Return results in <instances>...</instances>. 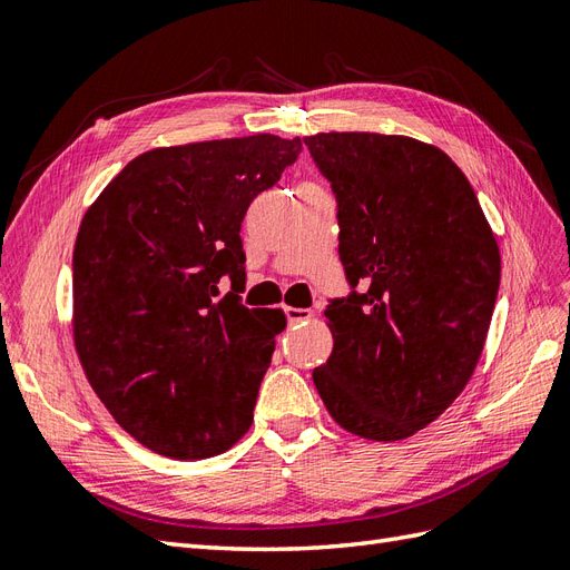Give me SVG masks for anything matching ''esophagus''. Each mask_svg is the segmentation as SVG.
<instances>
[{"mask_svg": "<svg viewBox=\"0 0 570 570\" xmlns=\"http://www.w3.org/2000/svg\"><path fill=\"white\" fill-rule=\"evenodd\" d=\"M284 315L288 320V325H298V323H303V320H311L313 311H308V308H284Z\"/></svg>", "mask_w": 570, "mask_h": 570, "instance_id": "obj_1", "label": "esophagus"}]
</instances>
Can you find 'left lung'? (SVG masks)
I'll return each mask as SVG.
<instances>
[{
  "label": "left lung",
  "instance_id": "1",
  "mask_svg": "<svg viewBox=\"0 0 570 570\" xmlns=\"http://www.w3.org/2000/svg\"><path fill=\"white\" fill-rule=\"evenodd\" d=\"M303 141L337 199L352 288L327 305L334 348L313 383L348 433L402 441L470 383L499 296V245L470 180L435 146L373 132Z\"/></svg>",
  "mask_w": 570,
  "mask_h": 570
}]
</instances>
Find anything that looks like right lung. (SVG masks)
Listing matches in <instances>:
<instances>
[{
	"label": "right lung",
	"instance_id": "obj_1",
	"mask_svg": "<svg viewBox=\"0 0 570 570\" xmlns=\"http://www.w3.org/2000/svg\"><path fill=\"white\" fill-rule=\"evenodd\" d=\"M301 139L253 135L151 149L115 175L71 257L75 344L112 419L173 460H204L250 429L282 311H250L243 216ZM228 275L232 291L217 298Z\"/></svg>",
	"mask_w": 570,
	"mask_h": 570
}]
</instances>
